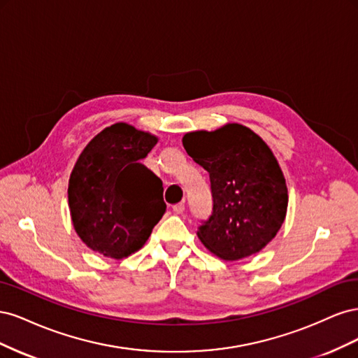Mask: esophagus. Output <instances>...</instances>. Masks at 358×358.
I'll use <instances>...</instances> for the list:
<instances>
[{"label":"esophagus","instance_id":"obj_1","mask_svg":"<svg viewBox=\"0 0 358 358\" xmlns=\"http://www.w3.org/2000/svg\"><path fill=\"white\" fill-rule=\"evenodd\" d=\"M183 210H185V204H183V203H178V204L173 206V212L178 213V215L183 213Z\"/></svg>","mask_w":358,"mask_h":358}]
</instances>
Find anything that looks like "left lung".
<instances>
[{
	"instance_id": "8db88e82",
	"label": "left lung",
	"mask_w": 358,
	"mask_h": 358,
	"mask_svg": "<svg viewBox=\"0 0 358 358\" xmlns=\"http://www.w3.org/2000/svg\"><path fill=\"white\" fill-rule=\"evenodd\" d=\"M187 154L210 178L212 215L201 221V243L222 259L257 254L284 224L285 178L270 148L252 129L227 124L182 138Z\"/></svg>"
}]
</instances>
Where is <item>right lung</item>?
<instances>
[{
	"label": "right lung",
	"instance_id": "add662e5",
	"mask_svg": "<svg viewBox=\"0 0 358 358\" xmlns=\"http://www.w3.org/2000/svg\"><path fill=\"white\" fill-rule=\"evenodd\" d=\"M158 138L125 122L86 145L69 180L76 233L92 251L121 259L142 248L166 212L162 182L140 159Z\"/></svg>",
	"mask_w": 358,
	"mask_h": 358
}]
</instances>
